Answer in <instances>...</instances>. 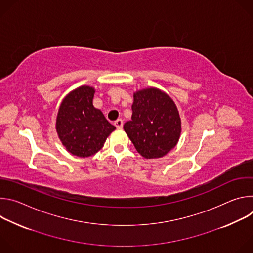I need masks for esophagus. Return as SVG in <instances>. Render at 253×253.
Masks as SVG:
<instances>
[{"instance_id": "34e87169", "label": "esophagus", "mask_w": 253, "mask_h": 253, "mask_svg": "<svg viewBox=\"0 0 253 253\" xmlns=\"http://www.w3.org/2000/svg\"><path fill=\"white\" fill-rule=\"evenodd\" d=\"M114 125L116 126L117 129H122V127H123V120H122V119L116 120V121L114 122Z\"/></svg>"}]
</instances>
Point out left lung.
I'll use <instances>...</instances> for the list:
<instances>
[{"label":"left lung","instance_id":"1","mask_svg":"<svg viewBox=\"0 0 253 253\" xmlns=\"http://www.w3.org/2000/svg\"><path fill=\"white\" fill-rule=\"evenodd\" d=\"M131 120L124 130L138 153L146 159L163 157L181 135V119L172 98L155 87L133 94Z\"/></svg>","mask_w":253,"mask_h":253}]
</instances>
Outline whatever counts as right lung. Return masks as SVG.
Wrapping results in <instances>:
<instances>
[{"label":"right lung","instance_id":"1","mask_svg":"<svg viewBox=\"0 0 253 253\" xmlns=\"http://www.w3.org/2000/svg\"><path fill=\"white\" fill-rule=\"evenodd\" d=\"M95 88L87 85L71 91L63 99L56 119V131L63 146L81 158L96 154L115 129L93 106Z\"/></svg>","mask_w":253,"mask_h":253}]
</instances>
